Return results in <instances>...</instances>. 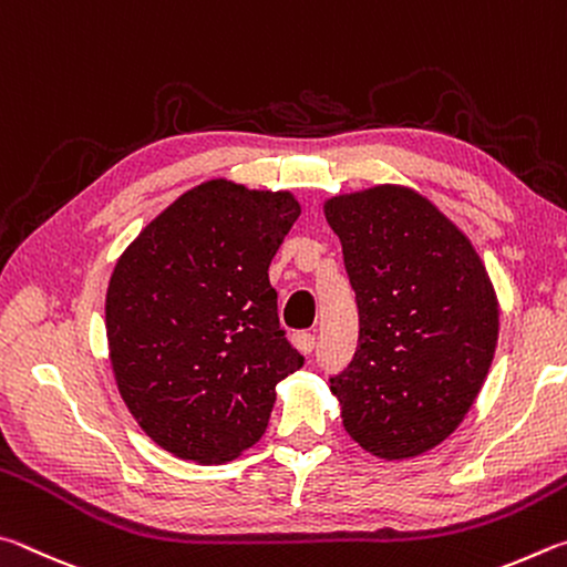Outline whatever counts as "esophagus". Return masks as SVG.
Masks as SVG:
<instances>
[{
    "instance_id": "obj_1",
    "label": "esophagus",
    "mask_w": 567,
    "mask_h": 567,
    "mask_svg": "<svg viewBox=\"0 0 567 567\" xmlns=\"http://www.w3.org/2000/svg\"><path fill=\"white\" fill-rule=\"evenodd\" d=\"M291 341H293L296 349H299L303 355H309L316 349V336L309 333V331H296Z\"/></svg>"
}]
</instances>
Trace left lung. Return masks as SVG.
<instances>
[{"label": "left lung", "instance_id": "8db88e82", "mask_svg": "<svg viewBox=\"0 0 567 567\" xmlns=\"http://www.w3.org/2000/svg\"><path fill=\"white\" fill-rule=\"evenodd\" d=\"M359 346L329 375L355 443L399 461L431 451L465 419L498 343V303L468 238L399 186L336 196Z\"/></svg>", "mask_w": 567, "mask_h": 567}]
</instances>
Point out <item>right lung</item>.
<instances>
[{"instance_id":"add662e5","label":"right lung","mask_w":567,"mask_h":567,"mask_svg":"<svg viewBox=\"0 0 567 567\" xmlns=\"http://www.w3.org/2000/svg\"><path fill=\"white\" fill-rule=\"evenodd\" d=\"M299 214L291 194L216 178L178 196L114 266L106 336L118 393L178 458L224 463L251 449L276 383L303 365L268 281Z\"/></svg>"}]
</instances>
